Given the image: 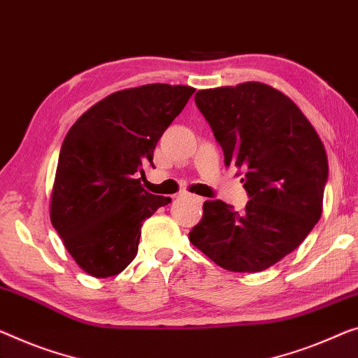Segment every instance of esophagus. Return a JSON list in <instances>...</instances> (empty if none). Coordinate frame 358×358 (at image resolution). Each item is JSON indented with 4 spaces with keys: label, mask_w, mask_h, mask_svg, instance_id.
<instances>
[{
    "label": "esophagus",
    "mask_w": 358,
    "mask_h": 358,
    "mask_svg": "<svg viewBox=\"0 0 358 358\" xmlns=\"http://www.w3.org/2000/svg\"><path fill=\"white\" fill-rule=\"evenodd\" d=\"M186 196H188L191 201H193V202H196V204H199V206L202 204V202H204V199H202V197H201V196H194V194H186Z\"/></svg>",
    "instance_id": "1"
}]
</instances>
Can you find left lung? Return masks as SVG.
<instances>
[{"label":"left lung","mask_w":358,"mask_h":358,"mask_svg":"<svg viewBox=\"0 0 358 358\" xmlns=\"http://www.w3.org/2000/svg\"><path fill=\"white\" fill-rule=\"evenodd\" d=\"M194 101L225 165L244 170L249 201L238 212L206 201L188 238L222 268L262 271L291 254L322 217L327 151L294 101L270 85L199 90Z\"/></svg>","instance_id":"1"}]
</instances>
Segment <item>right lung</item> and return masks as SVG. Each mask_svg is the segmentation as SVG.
Returning a JSON list of instances; mask_svg holds the SVG:
<instances>
[{"mask_svg":"<svg viewBox=\"0 0 358 358\" xmlns=\"http://www.w3.org/2000/svg\"><path fill=\"white\" fill-rule=\"evenodd\" d=\"M193 93V87L167 83L120 90L80 115L64 138L50 217L67 252L94 278L130 265L143 222L170 202L148 193L141 178Z\"/></svg>","mask_w":358,"mask_h":358,"instance_id":"obj_1","label":"right lung"}]
</instances>
